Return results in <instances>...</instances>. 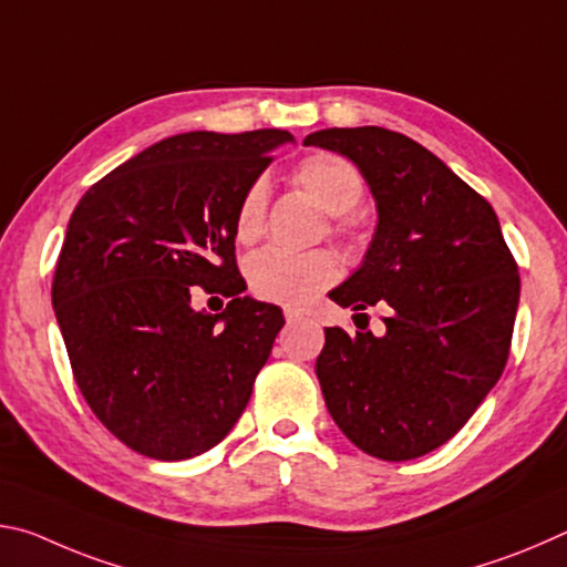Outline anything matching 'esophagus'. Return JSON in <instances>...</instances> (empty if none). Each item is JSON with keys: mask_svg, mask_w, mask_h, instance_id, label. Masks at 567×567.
<instances>
[{"mask_svg": "<svg viewBox=\"0 0 567 567\" xmlns=\"http://www.w3.org/2000/svg\"><path fill=\"white\" fill-rule=\"evenodd\" d=\"M305 318V315H302V310H297V307H285V320L287 322H300Z\"/></svg>", "mask_w": 567, "mask_h": 567, "instance_id": "34e87169", "label": "esophagus"}]
</instances>
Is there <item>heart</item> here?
<instances>
[{
    "label": "heart",
    "instance_id": "obj_1",
    "mask_svg": "<svg viewBox=\"0 0 567 567\" xmlns=\"http://www.w3.org/2000/svg\"><path fill=\"white\" fill-rule=\"evenodd\" d=\"M292 182L302 187L324 213L344 215L364 197V177L350 159L334 152H318L305 157L292 172ZM267 215V187L262 182L249 185L235 213V237L239 243H255L262 235ZM354 219L344 217L334 225L338 235H352ZM338 277V262L324 249L315 252H287L267 247L247 260V282L255 297L267 302L295 305L312 292L324 290Z\"/></svg>",
    "mask_w": 567,
    "mask_h": 567
}]
</instances>
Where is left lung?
<instances>
[{
	"label": "left lung",
	"instance_id": "left-lung-1",
	"mask_svg": "<svg viewBox=\"0 0 567 567\" xmlns=\"http://www.w3.org/2000/svg\"><path fill=\"white\" fill-rule=\"evenodd\" d=\"M305 145L352 159L378 203L368 255L330 300L385 307V332L324 328L318 380L362 453L412 460L445 445L501 380L520 275L495 209L443 159L385 127H332Z\"/></svg>",
	"mask_w": 567,
	"mask_h": 567
}]
</instances>
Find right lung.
<instances>
[{"label":"right lung","mask_w":567,"mask_h":567,"mask_svg":"<svg viewBox=\"0 0 567 567\" xmlns=\"http://www.w3.org/2000/svg\"><path fill=\"white\" fill-rule=\"evenodd\" d=\"M282 142L292 134H175L112 169L74 207L52 280L54 315L76 388L134 453H207L247 408L285 318L243 295L235 213ZM203 293L230 302L209 316L194 307Z\"/></svg>","instance_id":"add662e5"}]
</instances>
